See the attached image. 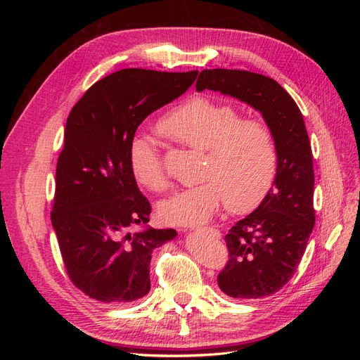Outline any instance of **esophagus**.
I'll use <instances>...</instances> for the list:
<instances>
[{
	"label": "esophagus",
	"instance_id": "obj_1",
	"mask_svg": "<svg viewBox=\"0 0 360 360\" xmlns=\"http://www.w3.org/2000/svg\"><path fill=\"white\" fill-rule=\"evenodd\" d=\"M202 231H205L207 234H210L212 237H214V238H221V231L217 230V228H213V226H204L202 228Z\"/></svg>",
	"mask_w": 360,
	"mask_h": 360
}]
</instances>
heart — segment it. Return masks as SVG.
I'll list each match as a JSON object with an SVG mask.
<instances>
[{"label": "heart", "mask_w": 360, "mask_h": 360, "mask_svg": "<svg viewBox=\"0 0 360 360\" xmlns=\"http://www.w3.org/2000/svg\"><path fill=\"white\" fill-rule=\"evenodd\" d=\"M158 127L162 134L205 151V180L160 202L159 216L167 224H204L224 201L231 212L252 210L275 181L278 147L274 132L261 120L242 118L230 103L193 96L169 111ZM129 163L136 181L147 189L160 192L168 188V174L153 139H135Z\"/></svg>", "instance_id": "obj_1"}]
</instances>
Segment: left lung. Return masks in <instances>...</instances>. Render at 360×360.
<instances>
[{"label":"left lung","instance_id":"1","mask_svg":"<svg viewBox=\"0 0 360 360\" xmlns=\"http://www.w3.org/2000/svg\"><path fill=\"white\" fill-rule=\"evenodd\" d=\"M197 90H213L246 102L263 114L278 147V171L255 212L225 236L228 261L217 285L234 299L271 296L296 271L315 224L314 167L309 136L297 103L269 76L205 69Z\"/></svg>","mask_w":360,"mask_h":360}]
</instances>
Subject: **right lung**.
I'll use <instances>...</instances> for the list:
<instances>
[{"label":"right lung","instance_id":"obj_1","mask_svg":"<svg viewBox=\"0 0 360 360\" xmlns=\"http://www.w3.org/2000/svg\"><path fill=\"white\" fill-rule=\"evenodd\" d=\"M197 75L118 70L93 84L68 117L51 221L70 281L94 300L144 297L153 249L177 234L139 230L151 205L138 189L129 153L138 126L186 91Z\"/></svg>","mask_w":360,"mask_h":360}]
</instances>
